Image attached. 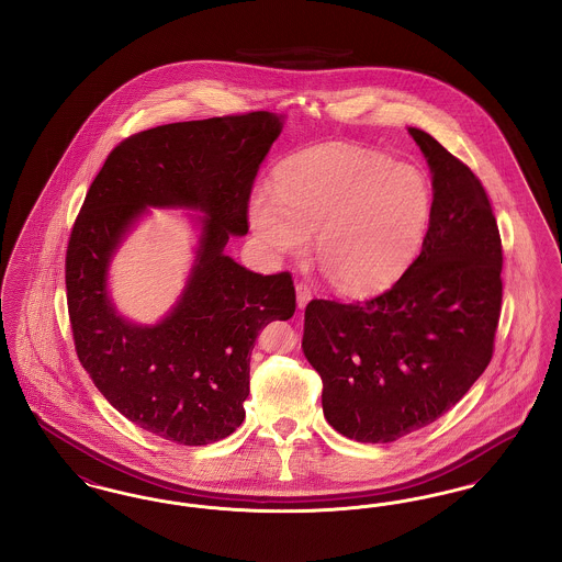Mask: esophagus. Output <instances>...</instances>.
Listing matches in <instances>:
<instances>
[{"label": "esophagus", "instance_id": "obj_1", "mask_svg": "<svg viewBox=\"0 0 562 562\" xmlns=\"http://www.w3.org/2000/svg\"><path fill=\"white\" fill-rule=\"evenodd\" d=\"M294 291H296V307H299V310H305V305H307L310 299H312V291L307 289V284H296Z\"/></svg>", "mask_w": 562, "mask_h": 562}]
</instances>
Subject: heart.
Segmentation results:
<instances>
[{
	"label": "heart",
	"mask_w": 562,
	"mask_h": 562,
	"mask_svg": "<svg viewBox=\"0 0 562 562\" xmlns=\"http://www.w3.org/2000/svg\"><path fill=\"white\" fill-rule=\"evenodd\" d=\"M248 225L269 257H316L341 293L392 286L415 259L431 214L428 179L408 164L326 143L280 164L248 198Z\"/></svg>",
	"instance_id": "1"
}]
</instances>
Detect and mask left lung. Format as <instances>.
I'll return each mask as SVG.
<instances>
[{
  "mask_svg": "<svg viewBox=\"0 0 562 562\" xmlns=\"http://www.w3.org/2000/svg\"><path fill=\"white\" fill-rule=\"evenodd\" d=\"M431 172L419 257L364 303L314 299L303 353L322 376V411L358 442H394L451 411L493 356L502 310V240L476 175L408 126Z\"/></svg>",
  "mask_w": 562,
  "mask_h": 562,
  "instance_id": "left-lung-1",
  "label": "left lung"
}]
</instances>
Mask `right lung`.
Instances as JSON below:
<instances>
[{
	"label": "right lung",
	"mask_w": 562,
	"mask_h": 562,
	"mask_svg": "<svg viewBox=\"0 0 562 562\" xmlns=\"http://www.w3.org/2000/svg\"><path fill=\"white\" fill-rule=\"evenodd\" d=\"M284 117L255 111L134 134L109 154L74 225L65 280L81 367L115 411L164 440L200 447L240 428L259 330L294 314L286 271L261 276L225 255L248 234L250 188ZM149 207L198 212L196 246L173 307L140 325L116 310L108 269Z\"/></svg>",
	"instance_id": "add662e5"
}]
</instances>
